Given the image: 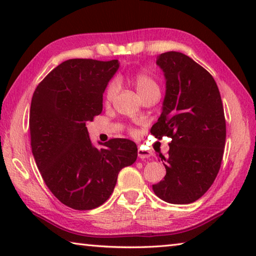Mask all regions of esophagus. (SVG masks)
Here are the masks:
<instances>
[{
	"label": "esophagus",
	"instance_id": "1",
	"mask_svg": "<svg viewBox=\"0 0 256 256\" xmlns=\"http://www.w3.org/2000/svg\"><path fill=\"white\" fill-rule=\"evenodd\" d=\"M151 156H152V152L149 150H144L142 148L138 149V157L140 159H148L151 157Z\"/></svg>",
	"mask_w": 256,
	"mask_h": 256
}]
</instances>
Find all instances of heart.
I'll list each match as a JSON object with an SVG mask.
<instances>
[{"instance_id": "heart-1", "label": "heart", "mask_w": 256, "mask_h": 256, "mask_svg": "<svg viewBox=\"0 0 256 256\" xmlns=\"http://www.w3.org/2000/svg\"><path fill=\"white\" fill-rule=\"evenodd\" d=\"M130 81H131L133 86H136L138 96L141 98H144V96H146V94H154V92L159 94L160 92L157 81H156L152 76H149L148 73H144V72L134 73L133 76H130ZM118 84L116 81H112L110 84L107 86V89L105 92L106 102H110L112 99L114 98L116 92H118ZM133 134L136 136V132L134 131Z\"/></svg>"}]
</instances>
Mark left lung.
Wrapping results in <instances>:
<instances>
[{"instance_id": "left-lung-1", "label": "left lung", "mask_w": 256, "mask_h": 256, "mask_svg": "<svg viewBox=\"0 0 256 256\" xmlns=\"http://www.w3.org/2000/svg\"><path fill=\"white\" fill-rule=\"evenodd\" d=\"M156 64L164 72L166 94L151 133L172 142L168 157L159 154L166 175L152 190L164 202L188 204L210 188L220 170L226 142L222 97L210 73L188 55L167 52Z\"/></svg>"}]
</instances>
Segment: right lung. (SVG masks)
I'll list each match as a JSON object with an SVG mask.
<instances>
[{"mask_svg": "<svg viewBox=\"0 0 256 256\" xmlns=\"http://www.w3.org/2000/svg\"><path fill=\"white\" fill-rule=\"evenodd\" d=\"M120 63L72 58L45 76L32 94L29 130L34 162L50 192L68 206L92 210L112 196L122 168L136 160L128 138L92 144L86 124L102 110V94Z\"/></svg>", "mask_w": 256, "mask_h": 256, "instance_id": "add662e5", "label": "right lung"}]
</instances>
